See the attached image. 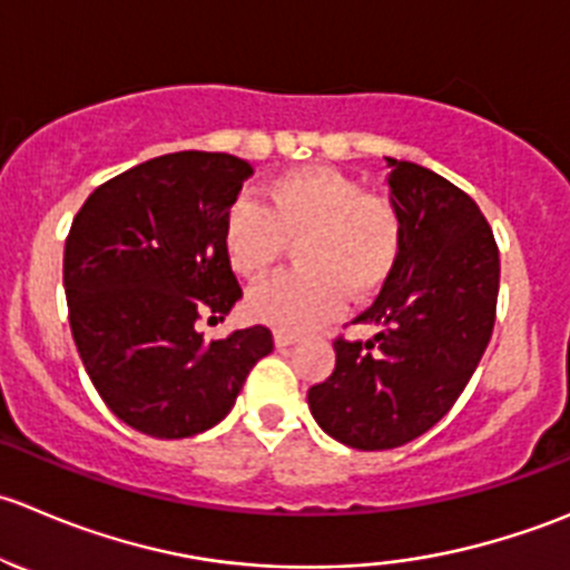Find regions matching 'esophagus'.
I'll use <instances>...</instances> for the list:
<instances>
[{
	"instance_id": "esophagus-1",
	"label": "esophagus",
	"mask_w": 570,
	"mask_h": 570,
	"mask_svg": "<svg viewBox=\"0 0 570 570\" xmlns=\"http://www.w3.org/2000/svg\"><path fill=\"white\" fill-rule=\"evenodd\" d=\"M298 341V332H291V330H277L274 332V343H277L279 348L283 346H293V343Z\"/></svg>"
}]
</instances>
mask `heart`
I'll use <instances>...</instances> for the list:
<instances>
[{"label": "heart", "mask_w": 570, "mask_h": 570, "mask_svg": "<svg viewBox=\"0 0 570 570\" xmlns=\"http://www.w3.org/2000/svg\"><path fill=\"white\" fill-rule=\"evenodd\" d=\"M296 272L252 293V309L287 330L324 324L346 293L365 298L396 266L402 227L385 199L332 168H298L274 179L263 205L240 199L224 218V252L240 277L261 279L296 240Z\"/></svg>", "instance_id": "obj_1"}]
</instances>
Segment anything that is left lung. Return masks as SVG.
<instances>
[{"label": "left lung", "mask_w": 570, "mask_h": 570, "mask_svg": "<svg viewBox=\"0 0 570 570\" xmlns=\"http://www.w3.org/2000/svg\"><path fill=\"white\" fill-rule=\"evenodd\" d=\"M385 160L402 246L354 318L380 332L335 341V371L307 391L315 424L360 452L404 446L452 410L488 348L499 296V249L476 202L419 163Z\"/></svg>", "instance_id": "left-lung-1"}]
</instances>
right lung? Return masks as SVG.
Listing matches in <instances>:
<instances>
[{
  "label": "right lung",
  "mask_w": 570,
  "mask_h": 570,
  "mask_svg": "<svg viewBox=\"0 0 570 570\" xmlns=\"http://www.w3.org/2000/svg\"><path fill=\"white\" fill-rule=\"evenodd\" d=\"M249 174L224 151H174L107 179L71 224L63 285L77 352L101 402L144 435L216 426L274 348L261 324L222 341L199 332L240 298L222 233Z\"/></svg>",
  "instance_id": "obj_1"
}]
</instances>
